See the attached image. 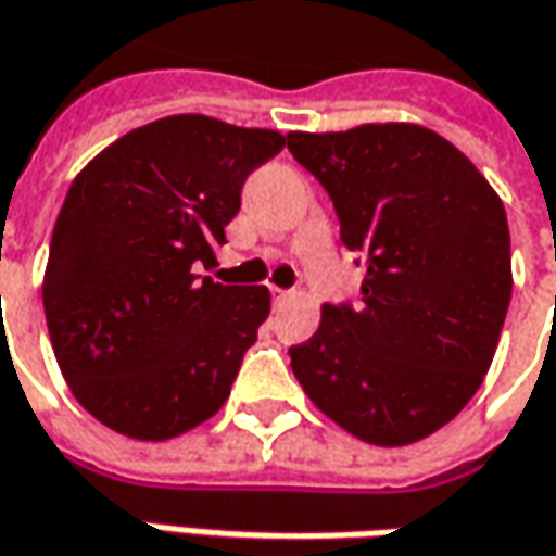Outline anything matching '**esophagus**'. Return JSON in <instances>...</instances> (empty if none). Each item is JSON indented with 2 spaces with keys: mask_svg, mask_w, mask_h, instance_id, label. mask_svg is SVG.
Masks as SVG:
<instances>
[{
  "mask_svg": "<svg viewBox=\"0 0 556 556\" xmlns=\"http://www.w3.org/2000/svg\"><path fill=\"white\" fill-rule=\"evenodd\" d=\"M270 292H274V304H286V301H292V298H295V292H289V289H277V286H274Z\"/></svg>",
  "mask_w": 556,
  "mask_h": 556,
  "instance_id": "34e87169",
  "label": "esophagus"
}]
</instances>
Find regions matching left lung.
<instances>
[{
	"label": "left lung",
	"instance_id": "8db88e82",
	"mask_svg": "<svg viewBox=\"0 0 556 556\" xmlns=\"http://www.w3.org/2000/svg\"><path fill=\"white\" fill-rule=\"evenodd\" d=\"M366 264L359 304H323L289 351L316 409L372 446L450 425L483 384L510 301L505 205L468 156L425 125L289 131Z\"/></svg>",
	"mask_w": 556,
	"mask_h": 556
}]
</instances>
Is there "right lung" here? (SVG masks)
Listing matches in <instances>:
<instances>
[{
    "mask_svg": "<svg viewBox=\"0 0 556 556\" xmlns=\"http://www.w3.org/2000/svg\"><path fill=\"white\" fill-rule=\"evenodd\" d=\"M286 135L202 113L131 128L73 178L42 304L73 396L110 431L163 443L208 421L270 314L267 286L200 277L249 172Z\"/></svg>",
    "mask_w": 556,
    "mask_h": 556,
    "instance_id": "add662e5",
    "label": "right lung"
}]
</instances>
